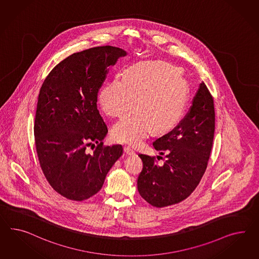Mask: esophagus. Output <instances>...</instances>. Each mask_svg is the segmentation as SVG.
<instances>
[{"mask_svg": "<svg viewBox=\"0 0 259 259\" xmlns=\"http://www.w3.org/2000/svg\"><path fill=\"white\" fill-rule=\"evenodd\" d=\"M123 151H124V153H125L127 155H133V154H135V151H134L132 148L124 147Z\"/></svg>", "mask_w": 259, "mask_h": 259, "instance_id": "obj_1", "label": "esophagus"}]
</instances>
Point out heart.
Segmentation results:
<instances>
[{"label": "heart", "instance_id": "obj_1", "mask_svg": "<svg viewBox=\"0 0 259 259\" xmlns=\"http://www.w3.org/2000/svg\"><path fill=\"white\" fill-rule=\"evenodd\" d=\"M98 100L102 110L117 119L135 102L136 108L114 126L112 137L119 143L137 146L152 130L164 133L177 124L186 105L187 89L170 66L139 64L127 69L123 78L115 77L105 84Z\"/></svg>", "mask_w": 259, "mask_h": 259}]
</instances>
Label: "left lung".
I'll return each instance as SVG.
<instances>
[{
	"label": "left lung",
	"mask_w": 259,
	"mask_h": 259,
	"mask_svg": "<svg viewBox=\"0 0 259 259\" xmlns=\"http://www.w3.org/2000/svg\"><path fill=\"white\" fill-rule=\"evenodd\" d=\"M214 131V101L202 82L184 119L153 143L155 150L166 154L164 164L158 165L155 156L139 154L143 162L138 179L140 196L155 207L187 199L207 168Z\"/></svg>",
	"instance_id": "1"
}]
</instances>
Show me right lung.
Instances as JSON below:
<instances>
[{"instance_id":"add662e5","label":"right lung","mask_w":259,"mask_h":259,"mask_svg":"<svg viewBox=\"0 0 259 259\" xmlns=\"http://www.w3.org/2000/svg\"><path fill=\"white\" fill-rule=\"evenodd\" d=\"M125 56V51L108 45L74 53L50 71L40 88L34 124L36 154L50 186L71 201L95 195L122 154L121 145H104L108 130L97 99L108 67ZM92 143L97 148L87 154Z\"/></svg>"}]
</instances>
